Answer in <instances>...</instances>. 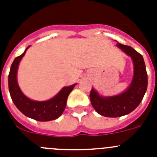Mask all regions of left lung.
Listing matches in <instances>:
<instances>
[{"label":"left lung","mask_w":157,"mask_h":157,"mask_svg":"<svg viewBox=\"0 0 157 157\" xmlns=\"http://www.w3.org/2000/svg\"><path fill=\"white\" fill-rule=\"evenodd\" d=\"M117 46L131 56L134 63V77L129 87L118 95L101 97L91 89V105L98 113L107 117H122L132 112L140 104L147 90L148 76L142 55L128 45L118 43Z\"/></svg>","instance_id":"1"}]
</instances>
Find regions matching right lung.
Returning a JSON list of instances; mask_svg holds the SVG:
<instances>
[{"instance_id":"right-lung-1","label":"right lung","mask_w":157,"mask_h":157,"mask_svg":"<svg viewBox=\"0 0 157 157\" xmlns=\"http://www.w3.org/2000/svg\"><path fill=\"white\" fill-rule=\"evenodd\" d=\"M21 56L14 59L8 75V88L11 98L15 106L26 117L38 121H50L59 118L66 108L69 94L76 84L65 87L54 98L48 101H37L28 98L23 94L17 82V70L19 62L24 56L26 50Z\"/></svg>"}]
</instances>
